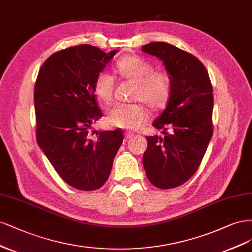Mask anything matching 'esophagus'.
Wrapping results in <instances>:
<instances>
[{
	"instance_id": "obj_1",
	"label": "esophagus",
	"mask_w": 252,
	"mask_h": 252,
	"mask_svg": "<svg viewBox=\"0 0 252 252\" xmlns=\"http://www.w3.org/2000/svg\"><path fill=\"white\" fill-rule=\"evenodd\" d=\"M135 136V134H133V133H129V132H126L125 133V139L126 140H129V139H132V138Z\"/></svg>"
}]
</instances>
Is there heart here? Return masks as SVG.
Masks as SVG:
<instances>
[{
	"label": "heart",
	"mask_w": 252,
	"mask_h": 252,
	"mask_svg": "<svg viewBox=\"0 0 252 252\" xmlns=\"http://www.w3.org/2000/svg\"><path fill=\"white\" fill-rule=\"evenodd\" d=\"M116 69L124 79L135 84L133 99L144 102L154 111L164 109L172 96V80L167 73L154 71V66L138 55H126L116 63ZM115 87L114 76L100 71L93 83V92L104 103L111 102ZM149 118V111L140 103H118L105 116L109 126L121 128H138Z\"/></svg>",
	"instance_id": "obj_1"
}]
</instances>
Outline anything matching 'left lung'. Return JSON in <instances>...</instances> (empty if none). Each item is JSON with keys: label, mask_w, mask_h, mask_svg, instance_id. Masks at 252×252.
<instances>
[{"label": "left lung", "mask_w": 252, "mask_h": 252, "mask_svg": "<svg viewBox=\"0 0 252 252\" xmlns=\"http://www.w3.org/2000/svg\"><path fill=\"white\" fill-rule=\"evenodd\" d=\"M141 49L163 61L172 80L167 107L153 123L165 136L147 137L142 160L150 182L169 189L188 181L205 155L214 133L213 86L204 64L192 54L163 42Z\"/></svg>", "instance_id": "obj_1"}]
</instances>
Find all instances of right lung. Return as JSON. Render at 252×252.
Listing matches in <instances>:
<instances>
[{
  "label": "right lung",
  "instance_id": "right-lung-1",
  "mask_svg": "<svg viewBox=\"0 0 252 252\" xmlns=\"http://www.w3.org/2000/svg\"><path fill=\"white\" fill-rule=\"evenodd\" d=\"M108 54L91 45L53 53L40 67L34 86L36 140L62 179L79 190H95L107 182L124 141L121 129L96 133L89 128L102 116L93 92L96 75Z\"/></svg>",
  "mask_w": 252,
  "mask_h": 252
}]
</instances>
